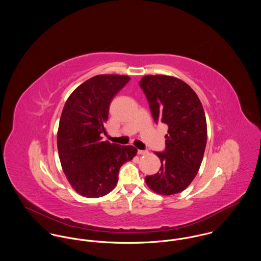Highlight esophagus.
I'll return each instance as SVG.
<instances>
[{
	"instance_id": "obj_1",
	"label": "esophagus",
	"mask_w": 261,
	"mask_h": 261,
	"mask_svg": "<svg viewBox=\"0 0 261 261\" xmlns=\"http://www.w3.org/2000/svg\"><path fill=\"white\" fill-rule=\"evenodd\" d=\"M149 152L147 150H138L139 155H147Z\"/></svg>"
}]
</instances>
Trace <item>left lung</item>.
<instances>
[{
	"mask_svg": "<svg viewBox=\"0 0 261 261\" xmlns=\"http://www.w3.org/2000/svg\"><path fill=\"white\" fill-rule=\"evenodd\" d=\"M139 85L144 92L154 121L168 126L165 150L155 152L161 167L145 177L154 192L173 195L186 189L198 172L207 141L202 104L193 89L166 75H147Z\"/></svg>",
	"mask_w": 261,
	"mask_h": 261,
	"instance_id": "left-lung-1",
	"label": "left lung"
}]
</instances>
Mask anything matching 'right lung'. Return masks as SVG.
<instances>
[{
	"label": "right lung",
	"instance_id": "add662e5",
	"mask_svg": "<svg viewBox=\"0 0 261 261\" xmlns=\"http://www.w3.org/2000/svg\"><path fill=\"white\" fill-rule=\"evenodd\" d=\"M130 80L125 75H98L76 88L62 111L57 134L63 171L75 191L88 198L111 192L120 167L137 153L134 146L103 141L109 106Z\"/></svg>",
	"mask_w": 261,
	"mask_h": 261
}]
</instances>
